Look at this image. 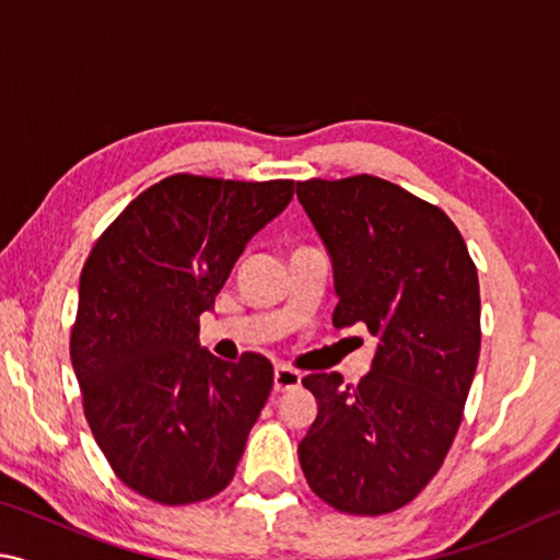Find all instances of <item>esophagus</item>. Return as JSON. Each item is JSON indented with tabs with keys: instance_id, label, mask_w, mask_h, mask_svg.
Segmentation results:
<instances>
[{
	"instance_id": "esophagus-1",
	"label": "esophagus",
	"mask_w": 560,
	"mask_h": 560,
	"mask_svg": "<svg viewBox=\"0 0 560 560\" xmlns=\"http://www.w3.org/2000/svg\"><path fill=\"white\" fill-rule=\"evenodd\" d=\"M299 385H301V373L293 371V368L279 365L277 371H273V390L277 393L291 390V387H299Z\"/></svg>"
}]
</instances>
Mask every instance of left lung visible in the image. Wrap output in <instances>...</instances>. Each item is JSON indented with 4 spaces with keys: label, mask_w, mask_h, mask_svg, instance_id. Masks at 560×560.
<instances>
[{
    "label": "left lung",
    "mask_w": 560,
    "mask_h": 560,
    "mask_svg": "<svg viewBox=\"0 0 560 560\" xmlns=\"http://www.w3.org/2000/svg\"><path fill=\"white\" fill-rule=\"evenodd\" d=\"M296 195L334 261V326L377 336L360 383L301 381L318 400L301 469L328 506L390 514L430 485L459 430L481 346L477 267L438 205L383 177H311Z\"/></svg>",
    "instance_id": "left-lung-1"
}]
</instances>
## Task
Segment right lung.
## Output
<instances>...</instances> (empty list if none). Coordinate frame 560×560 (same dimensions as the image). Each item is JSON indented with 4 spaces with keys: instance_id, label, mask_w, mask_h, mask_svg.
I'll list each match as a JSON object with an SVG mask.
<instances>
[{
    "instance_id": "1",
    "label": "right lung",
    "mask_w": 560,
    "mask_h": 560,
    "mask_svg": "<svg viewBox=\"0 0 560 560\" xmlns=\"http://www.w3.org/2000/svg\"><path fill=\"white\" fill-rule=\"evenodd\" d=\"M293 197V179L177 173L140 192L89 254L71 326L83 415L110 469L158 504L230 485L273 385L261 353L200 348V314L246 242Z\"/></svg>"
}]
</instances>
